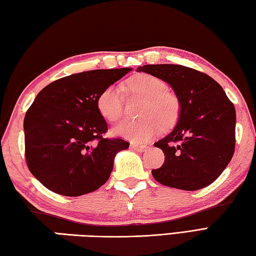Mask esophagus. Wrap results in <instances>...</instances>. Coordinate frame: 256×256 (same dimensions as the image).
Masks as SVG:
<instances>
[{
	"label": "esophagus",
	"mask_w": 256,
	"mask_h": 256,
	"mask_svg": "<svg viewBox=\"0 0 256 256\" xmlns=\"http://www.w3.org/2000/svg\"><path fill=\"white\" fill-rule=\"evenodd\" d=\"M130 147L137 152H144L148 148L147 144H130Z\"/></svg>",
	"instance_id": "34e87169"
}]
</instances>
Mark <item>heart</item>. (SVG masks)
Listing matches in <instances>:
<instances>
[{
    "instance_id": "obj_1",
    "label": "heart",
    "mask_w": 256,
    "mask_h": 256,
    "mask_svg": "<svg viewBox=\"0 0 256 256\" xmlns=\"http://www.w3.org/2000/svg\"><path fill=\"white\" fill-rule=\"evenodd\" d=\"M132 92L146 99L136 122H124L114 129L117 136L132 142H146L164 128L170 127L180 116V102L177 96L168 90L162 79L149 74H140L129 80ZM100 114L110 122H117L124 114L122 86L112 84L104 88L97 98Z\"/></svg>"
}]
</instances>
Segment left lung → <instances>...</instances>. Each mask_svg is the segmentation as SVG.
<instances>
[{
    "label": "left lung",
    "instance_id": "left-lung-1",
    "mask_svg": "<svg viewBox=\"0 0 256 256\" xmlns=\"http://www.w3.org/2000/svg\"><path fill=\"white\" fill-rule=\"evenodd\" d=\"M138 72L170 84L180 102L177 124L160 140L165 162L152 170L160 184L197 190L212 184L235 150L236 112L222 86L204 72L180 64H146Z\"/></svg>",
    "mask_w": 256,
    "mask_h": 256
}]
</instances>
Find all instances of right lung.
I'll return each mask as SVG.
<instances>
[{
	"mask_svg": "<svg viewBox=\"0 0 256 256\" xmlns=\"http://www.w3.org/2000/svg\"><path fill=\"white\" fill-rule=\"evenodd\" d=\"M132 70L80 72L53 81L38 94L24 117L26 162L48 190L74 197L108 180L116 154L129 142L104 137L108 126L97 98Z\"/></svg>",
	"mask_w": 256,
	"mask_h": 256,
	"instance_id": "1",
	"label": "right lung"
}]
</instances>
